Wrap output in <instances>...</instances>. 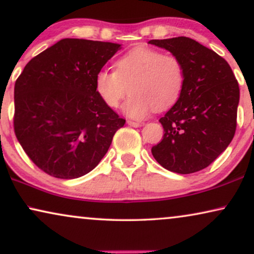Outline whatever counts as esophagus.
<instances>
[{
  "instance_id": "34e87169",
  "label": "esophagus",
  "mask_w": 254,
  "mask_h": 254,
  "mask_svg": "<svg viewBox=\"0 0 254 254\" xmlns=\"http://www.w3.org/2000/svg\"><path fill=\"white\" fill-rule=\"evenodd\" d=\"M127 124L129 125V126H131V127H141V126H143V124L137 123V121H131V120H128Z\"/></svg>"
}]
</instances>
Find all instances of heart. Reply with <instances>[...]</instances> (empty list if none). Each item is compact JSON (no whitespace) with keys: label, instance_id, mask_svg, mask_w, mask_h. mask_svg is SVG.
I'll list each match as a JSON object with an SVG mask.
<instances>
[{"label":"heart","instance_id":"b5f03b06","mask_svg":"<svg viewBox=\"0 0 254 254\" xmlns=\"http://www.w3.org/2000/svg\"><path fill=\"white\" fill-rule=\"evenodd\" d=\"M116 71L102 69L95 77L100 99L117 109L129 89L130 97L123 107L131 119L147 118L152 110L165 111L175 105L185 84L182 60L150 47H136L114 64Z\"/></svg>","mask_w":254,"mask_h":254}]
</instances>
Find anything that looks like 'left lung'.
I'll list each match as a JSON object with an SVG mask.
<instances>
[{
  "instance_id": "1",
  "label": "left lung",
  "mask_w": 254,
  "mask_h": 254,
  "mask_svg": "<svg viewBox=\"0 0 254 254\" xmlns=\"http://www.w3.org/2000/svg\"><path fill=\"white\" fill-rule=\"evenodd\" d=\"M182 60L185 84L159 119L163 140L152 156L169 171L189 175L210 165L234 138L239 86L232 69L214 51L187 37L150 40Z\"/></svg>"
}]
</instances>
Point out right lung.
Masks as SVG:
<instances>
[{"label":"right lung","instance_id":"obj_1","mask_svg":"<svg viewBox=\"0 0 254 254\" xmlns=\"http://www.w3.org/2000/svg\"><path fill=\"white\" fill-rule=\"evenodd\" d=\"M119 44L62 39L25 65L15 83L13 129L47 175L75 179L98 165L126 120L100 99L95 77Z\"/></svg>","mask_w":254,"mask_h":254}]
</instances>
